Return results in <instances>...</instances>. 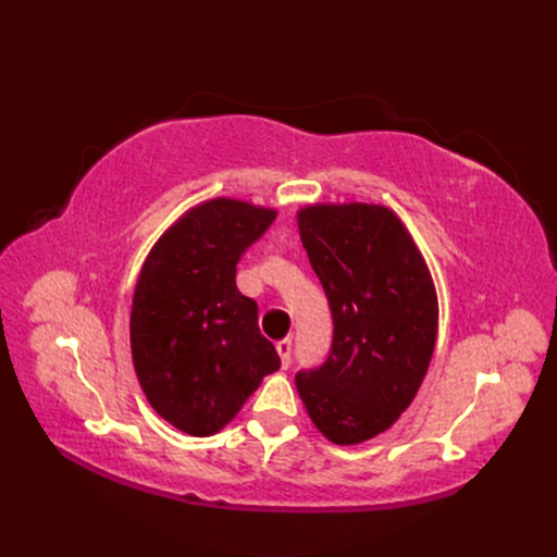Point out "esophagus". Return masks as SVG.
<instances>
[{"label": "esophagus", "mask_w": 557, "mask_h": 557, "mask_svg": "<svg viewBox=\"0 0 557 557\" xmlns=\"http://www.w3.org/2000/svg\"><path fill=\"white\" fill-rule=\"evenodd\" d=\"M276 350H278V356H281L283 369H288V364H290V360H293V342H290V339L276 342Z\"/></svg>", "instance_id": "1"}]
</instances>
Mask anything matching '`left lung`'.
I'll list each match as a JSON object with an SVG mask.
<instances>
[{"mask_svg":"<svg viewBox=\"0 0 557 557\" xmlns=\"http://www.w3.org/2000/svg\"><path fill=\"white\" fill-rule=\"evenodd\" d=\"M297 221L332 313L327 358L299 369L297 393L330 442L360 444L391 428L425 379L436 339L434 285L385 207H309Z\"/></svg>","mask_w":557,"mask_h":557,"instance_id":"1","label":"left lung"}]
</instances>
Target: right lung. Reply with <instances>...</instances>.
<instances>
[{
    "instance_id": "1",
    "label": "right lung",
    "mask_w": 557,
    "mask_h": 557,
    "mask_svg": "<svg viewBox=\"0 0 557 557\" xmlns=\"http://www.w3.org/2000/svg\"><path fill=\"white\" fill-rule=\"evenodd\" d=\"M276 213L211 199L150 250L132 301V358L144 393L181 432L209 436L239 413L281 358L239 293L237 264Z\"/></svg>"
}]
</instances>
